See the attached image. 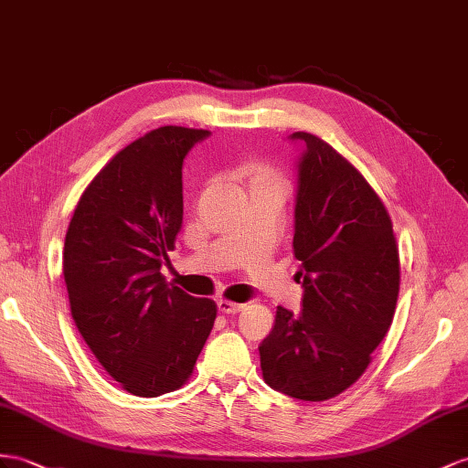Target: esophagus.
Masks as SVG:
<instances>
[{
  "label": "esophagus",
  "instance_id": "obj_1",
  "mask_svg": "<svg viewBox=\"0 0 468 468\" xmlns=\"http://www.w3.org/2000/svg\"><path fill=\"white\" fill-rule=\"evenodd\" d=\"M218 308H219V313H223V314H235L243 308V304L233 303V301H225V298H221V301H218Z\"/></svg>",
  "mask_w": 468,
  "mask_h": 468
}]
</instances>
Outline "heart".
Here are the masks:
<instances>
[{
    "mask_svg": "<svg viewBox=\"0 0 468 468\" xmlns=\"http://www.w3.org/2000/svg\"><path fill=\"white\" fill-rule=\"evenodd\" d=\"M239 177L245 179L249 189L250 187H277V189H286V182L282 174L269 164L262 162H245L241 167H239Z\"/></svg>",
    "mask_w": 468,
    "mask_h": 468,
    "instance_id": "heart-1",
    "label": "heart"
}]
</instances>
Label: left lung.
I'll return each mask as SVG.
<instances>
[{
	"label": "left lung",
	"mask_w": 468,
	"mask_h": 468,
	"mask_svg": "<svg viewBox=\"0 0 468 468\" xmlns=\"http://www.w3.org/2000/svg\"><path fill=\"white\" fill-rule=\"evenodd\" d=\"M291 138L306 144L292 241L303 313L277 308L259 346L261 369L272 389L326 401L362 378L386 338L399 294V249L389 213L362 172L314 134Z\"/></svg>",
	"instance_id": "1"
}]
</instances>
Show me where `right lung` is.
I'll return each mask as SVG.
<instances>
[{
  "label": "right lung",
  "instance_id": "1",
  "mask_svg": "<svg viewBox=\"0 0 468 468\" xmlns=\"http://www.w3.org/2000/svg\"><path fill=\"white\" fill-rule=\"evenodd\" d=\"M207 130L160 126L128 144L82 191L63 274L70 314L120 388L158 398L186 386L218 306L160 272L182 229V165Z\"/></svg>",
  "mask_w": 468,
  "mask_h": 468
}]
</instances>
